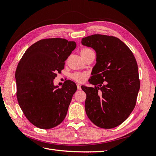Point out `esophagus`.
<instances>
[{"mask_svg": "<svg viewBox=\"0 0 156 156\" xmlns=\"http://www.w3.org/2000/svg\"><path fill=\"white\" fill-rule=\"evenodd\" d=\"M76 85H77V88L78 89V90H80V89H81V85L80 84H77Z\"/></svg>", "mask_w": 156, "mask_h": 156, "instance_id": "1", "label": "esophagus"}]
</instances>
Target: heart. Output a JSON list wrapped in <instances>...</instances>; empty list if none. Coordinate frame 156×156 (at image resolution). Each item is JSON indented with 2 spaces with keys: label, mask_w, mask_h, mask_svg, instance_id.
Returning <instances> with one entry per match:
<instances>
[{
  "label": "heart",
  "mask_w": 156,
  "mask_h": 156,
  "mask_svg": "<svg viewBox=\"0 0 156 156\" xmlns=\"http://www.w3.org/2000/svg\"><path fill=\"white\" fill-rule=\"evenodd\" d=\"M91 51H92V50L90 48H84L83 49H82V50L80 51L81 55L86 54V53H88V52ZM72 78L74 80H75L76 82H83L85 81L86 78H87V74H86L85 73H80V72L74 73V74H73L72 75Z\"/></svg>",
  "instance_id": "b5f03b06"
}]
</instances>
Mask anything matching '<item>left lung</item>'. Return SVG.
I'll use <instances>...</instances> for the list:
<instances>
[{
	"label": "left lung",
	"instance_id": "1",
	"mask_svg": "<svg viewBox=\"0 0 156 156\" xmlns=\"http://www.w3.org/2000/svg\"><path fill=\"white\" fill-rule=\"evenodd\" d=\"M97 52V64L89 80L85 110L98 127L112 129L123 122L136 105L140 88L137 61L127 45L114 36L95 34L82 39Z\"/></svg>",
	"mask_w": 156,
	"mask_h": 156
}]
</instances>
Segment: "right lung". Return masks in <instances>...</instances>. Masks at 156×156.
I'll list each match as a JSON object with an SVG mask.
<instances>
[{
    "mask_svg": "<svg viewBox=\"0 0 156 156\" xmlns=\"http://www.w3.org/2000/svg\"><path fill=\"white\" fill-rule=\"evenodd\" d=\"M76 47L74 41L66 39H41L20 59L15 72L16 98L26 118L35 127L51 129L65 119L77 87L68 80L58 88L54 80Z\"/></svg>",
    "mask_w": 156,
    "mask_h": 156,
    "instance_id": "1",
    "label": "right lung"
}]
</instances>
